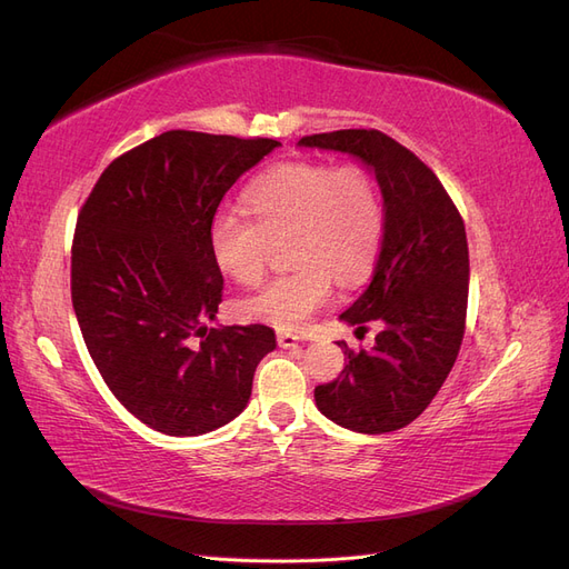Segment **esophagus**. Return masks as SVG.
Returning a JSON list of instances; mask_svg holds the SVG:
<instances>
[{"label": "esophagus", "instance_id": "34e87169", "mask_svg": "<svg viewBox=\"0 0 569 569\" xmlns=\"http://www.w3.org/2000/svg\"><path fill=\"white\" fill-rule=\"evenodd\" d=\"M278 343L282 349H291V347H297V343H299V337L287 332V330H278Z\"/></svg>", "mask_w": 569, "mask_h": 569}]
</instances>
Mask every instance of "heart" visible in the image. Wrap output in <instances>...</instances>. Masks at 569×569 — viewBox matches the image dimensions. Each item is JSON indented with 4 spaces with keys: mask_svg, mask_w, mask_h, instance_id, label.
<instances>
[{
    "mask_svg": "<svg viewBox=\"0 0 569 569\" xmlns=\"http://www.w3.org/2000/svg\"><path fill=\"white\" fill-rule=\"evenodd\" d=\"M256 220L220 211L209 242L216 263L239 284L263 280L274 244L289 239L297 270L270 280L242 301V313L280 330H295L332 299L335 280L358 284L382 247L380 189L363 166L280 163L247 189Z\"/></svg>",
    "mask_w": 569,
    "mask_h": 569,
    "instance_id": "b5f03b06",
    "label": "heart"
}]
</instances>
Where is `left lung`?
I'll return each instance as SVG.
<instances>
[{"label": "left lung", "instance_id": "1", "mask_svg": "<svg viewBox=\"0 0 569 569\" xmlns=\"http://www.w3.org/2000/svg\"><path fill=\"white\" fill-rule=\"evenodd\" d=\"M299 144L353 153L385 197L372 280L341 313L358 332L377 322L380 335L370 351L337 341L347 366L316 387V406L353 432H396L432 403L460 351L470 280L465 222L435 170L380 130L306 134Z\"/></svg>", "mask_w": 569, "mask_h": 569}]
</instances>
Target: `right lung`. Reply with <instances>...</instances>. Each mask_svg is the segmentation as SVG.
Returning <instances> with one entry per match:
<instances>
[{"label":"right lung","mask_w":569,"mask_h":569,"mask_svg":"<svg viewBox=\"0 0 569 569\" xmlns=\"http://www.w3.org/2000/svg\"><path fill=\"white\" fill-rule=\"evenodd\" d=\"M268 137L168 130L113 159L78 213L76 318L99 375L137 420L194 437L244 410L274 349L266 325L206 327L222 301L209 230Z\"/></svg>","instance_id":"1"}]
</instances>
